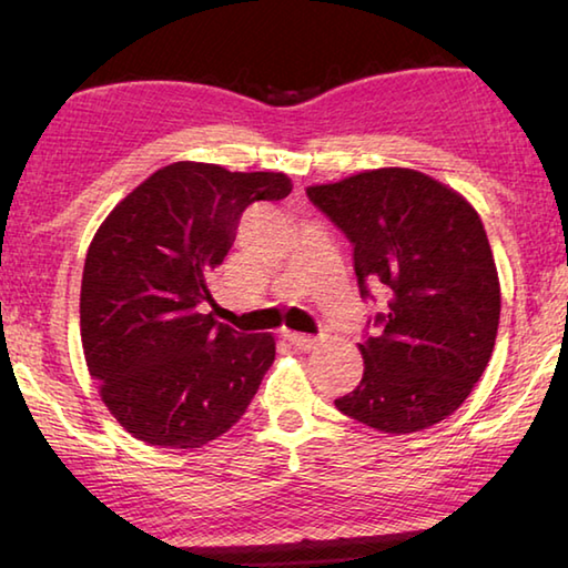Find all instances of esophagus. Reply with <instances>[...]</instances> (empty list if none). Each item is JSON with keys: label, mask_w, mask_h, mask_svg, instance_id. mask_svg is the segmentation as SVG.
Listing matches in <instances>:
<instances>
[{"label": "esophagus", "mask_w": 568, "mask_h": 568, "mask_svg": "<svg viewBox=\"0 0 568 568\" xmlns=\"http://www.w3.org/2000/svg\"><path fill=\"white\" fill-rule=\"evenodd\" d=\"M285 341L297 351H313L315 345H318V341H315L313 335H303V333H285Z\"/></svg>", "instance_id": "esophagus-1"}]
</instances>
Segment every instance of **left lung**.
Returning <instances> with one entry per match:
<instances>
[{
  "mask_svg": "<svg viewBox=\"0 0 568 568\" xmlns=\"http://www.w3.org/2000/svg\"><path fill=\"white\" fill-rule=\"evenodd\" d=\"M307 200L348 237L361 297L388 295L365 328L363 378L335 408L386 434L450 416L494 353L501 287L484 223L464 197L416 170L383 168Z\"/></svg>",
  "mask_w": 568,
  "mask_h": 568,
  "instance_id": "left-lung-1",
  "label": "left lung"
}]
</instances>
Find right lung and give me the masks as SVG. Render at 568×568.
<instances>
[{"mask_svg":"<svg viewBox=\"0 0 568 568\" xmlns=\"http://www.w3.org/2000/svg\"><path fill=\"white\" fill-rule=\"evenodd\" d=\"M283 172L175 162L100 225L80 295L82 348L104 406L134 438L200 448L235 426L275 361L271 333L205 313L245 210L291 195Z\"/></svg>","mask_w":568,"mask_h":568,"instance_id":"1","label":"right lung"}]
</instances>
